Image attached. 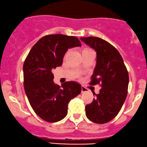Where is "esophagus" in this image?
<instances>
[{"label": "esophagus", "instance_id": "1", "mask_svg": "<svg viewBox=\"0 0 147 147\" xmlns=\"http://www.w3.org/2000/svg\"><path fill=\"white\" fill-rule=\"evenodd\" d=\"M87 88L84 87V86H82V93H84V92H87Z\"/></svg>", "mask_w": 147, "mask_h": 147}]
</instances>
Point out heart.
Masks as SVG:
<instances>
[{
    "mask_svg": "<svg viewBox=\"0 0 147 147\" xmlns=\"http://www.w3.org/2000/svg\"><path fill=\"white\" fill-rule=\"evenodd\" d=\"M92 51V50H91L90 48H84V49H82V52H85V51Z\"/></svg>",
    "mask_w": 147,
    "mask_h": 147,
    "instance_id": "heart-1",
    "label": "heart"
}]
</instances>
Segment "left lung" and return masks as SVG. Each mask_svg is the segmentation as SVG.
I'll return each mask as SVG.
<instances>
[{
	"label": "left lung",
	"mask_w": 147,
	"mask_h": 147,
	"mask_svg": "<svg viewBox=\"0 0 147 147\" xmlns=\"http://www.w3.org/2000/svg\"><path fill=\"white\" fill-rule=\"evenodd\" d=\"M81 40L97 53L89 84L101 87L92 102L86 105V115L95 123H107L118 115L127 98L128 71L119 51L107 41L94 36L82 37Z\"/></svg>",
	"instance_id": "obj_1"
}]
</instances>
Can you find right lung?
<instances>
[{
  "instance_id": "1",
  "label": "right lung",
  "mask_w": 147,
  "mask_h": 147,
  "mask_svg": "<svg viewBox=\"0 0 147 147\" xmlns=\"http://www.w3.org/2000/svg\"><path fill=\"white\" fill-rule=\"evenodd\" d=\"M81 43L75 36L51 34L43 36L33 46L23 65L24 88L33 110L48 122L66 116L68 104L80 94V84L68 81L60 87L53 82V69L61 66L68 49Z\"/></svg>"
}]
</instances>
